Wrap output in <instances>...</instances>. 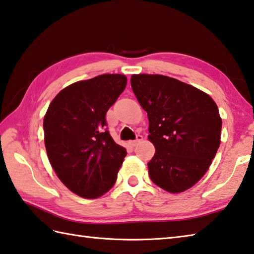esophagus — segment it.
<instances>
[{
	"instance_id": "esophagus-1",
	"label": "esophagus",
	"mask_w": 254,
	"mask_h": 254,
	"mask_svg": "<svg viewBox=\"0 0 254 254\" xmlns=\"http://www.w3.org/2000/svg\"><path fill=\"white\" fill-rule=\"evenodd\" d=\"M142 140H143V136L140 135V134H137L136 139L134 141H130V144H131V146H135L136 144H139V142H141Z\"/></svg>"
}]
</instances>
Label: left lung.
Wrapping results in <instances>:
<instances>
[{
  "label": "left lung",
  "mask_w": 254,
  "mask_h": 254,
  "mask_svg": "<svg viewBox=\"0 0 254 254\" xmlns=\"http://www.w3.org/2000/svg\"><path fill=\"white\" fill-rule=\"evenodd\" d=\"M131 86L149 118L155 146L147 163L152 182L179 193L203 177L220 146L222 120L210 95L173 77L134 74Z\"/></svg>",
  "instance_id": "obj_1"
}]
</instances>
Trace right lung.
I'll return each instance as SVG.
<instances>
[{"label": "right lung", "instance_id": "1", "mask_svg": "<svg viewBox=\"0 0 254 254\" xmlns=\"http://www.w3.org/2000/svg\"><path fill=\"white\" fill-rule=\"evenodd\" d=\"M127 86L122 74H102L66 86L44 117L50 163L68 190L95 199L111 189L127 150L107 127L108 110Z\"/></svg>", "mask_w": 254, "mask_h": 254}]
</instances>
